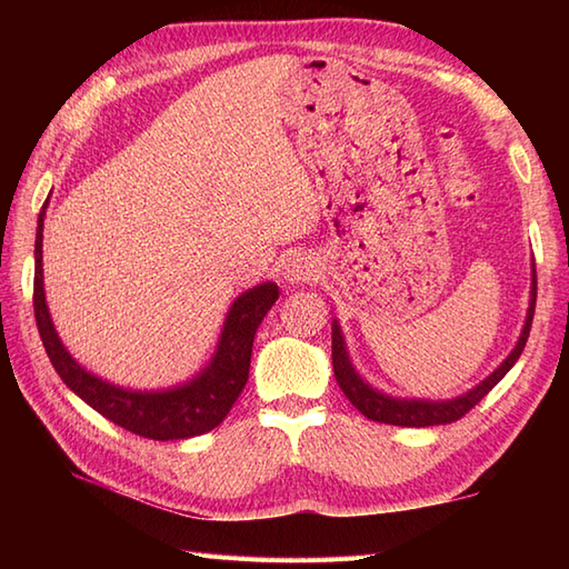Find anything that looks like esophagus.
Listing matches in <instances>:
<instances>
[{
  "label": "esophagus",
  "instance_id": "esophagus-1",
  "mask_svg": "<svg viewBox=\"0 0 569 569\" xmlns=\"http://www.w3.org/2000/svg\"><path fill=\"white\" fill-rule=\"evenodd\" d=\"M281 276L288 286H298V283H308L318 276V263L312 261L308 253H291V257L283 259L281 266Z\"/></svg>",
  "mask_w": 569,
  "mask_h": 569
}]
</instances>
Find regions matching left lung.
Returning a JSON list of instances; mask_svg holds the SVG:
<instances>
[{
    "label": "left lung",
    "mask_w": 569,
    "mask_h": 569,
    "mask_svg": "<svg viewBox=\"0 0 569 569\" xmlns=\"http://www.w3.org/2000/svg\"><path fill=\"white\" fill-rule=\"evenodd\" d=\"M530 276L533 278H530L528 312L523 320V330L518 335V342L511 349V355L506 357L485 381L477 383L475 389H469L462 396L445 398V401H430V398H401V396H391L373 389V386L357 371L352 359H349L340 322L332 320V369H335L337 383H340V389L349 398V403H352L359 413L369 420L386 422V426H401V428L445 426V422L459 420L465 413H469V410L475 408L481 398H485L493 386L506 377V373H509V369L516 365L518 357H521L523 347L528 342L530 322H533V312H536V291H538L536 263H533V273Z\"/></svg>",
    "instance_id": "left-lung-1"
}]
</instances>
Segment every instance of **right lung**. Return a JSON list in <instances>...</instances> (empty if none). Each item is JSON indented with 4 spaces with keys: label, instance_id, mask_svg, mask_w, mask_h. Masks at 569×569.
Returning a JSON list of instances; mask_svg holds the SVG:
<instances>
[{
    "label": "right lung",
    "instance_id": "right-lung-1",
    "mask_svg": "<svg viewBox=\"0 0 569 569\" xmlns=\"http://www.w3.org/2000/svg\"><path fill=\"white\" fill-rule=\"evenodd\" d=\"M46 208L48 200L43 202L39 227H36L33 312L46 355L58 377L100 416L112 420L119 428L141 435V438L188 440L220 426L247 386L253 335H257L266 312L278 300V286L273 281H263L234 298L222 322L214 355L196 377L168 386V389H124V386L84 369L58 337L43 291Z\"/></svg>",
    "mask_w": 569,
    "mask_h": 569
}]
</instances>
